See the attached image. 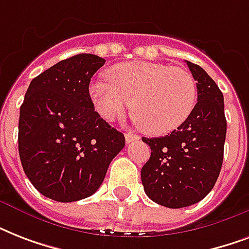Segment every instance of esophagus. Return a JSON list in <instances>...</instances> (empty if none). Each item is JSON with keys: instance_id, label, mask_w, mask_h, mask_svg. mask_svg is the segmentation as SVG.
<instances>
[{"instance_id": "obj_1", "label": "esophagus", "mask_w": 249, "mask_h": 249, "mask_svg": "<svg viewBox=\"0 0 249 249\" xmlns=\"http://www.w3.org/2000/svg\"><path fill=\"white\" fill-rule=\"evenodd\" d=\"M138 140H140V136H138V134H133V133H126V134H125V141H126V143H132V142Z\"/></svg>"}]
</instances>
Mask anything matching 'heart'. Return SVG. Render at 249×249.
<instances>
[{
  "instance_id": "b5f03b06",
  "label": "heart",
  "mask_w": 249,
  "mask_h": 249,
  "mask_svg": "<svg viewBox=\"0 0 249 249\" xmlns=\"http://www.w3.org/2000/svg\"><path fill=\"white\" fill-rule=\"evenodd\" d=\"M107 79L108 83L97 81L89 88L99 115L115 120L132 107L133 117L151 136H163L179 128L196 103V84L185 68L128 62L111 68Z\"/></svg>"
}]
</instances>
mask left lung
I'll list each match as a JSON object with an SVG mask.
<instances>
[{
    "mask_svg": "<svg viewBox=\"0 0 249 249\" xmlns=\"http://www.w3.org/2000/svg\"><path fill=\"white\" fill-rule=\"evenodd\" d=\"M186 63L197 81L193 112L168 136L142 138L151 148L141 170L144 193L168 208H183L204 199L216 183L224 160V95L200 66Z\"/></svg>",
    "mask_w": 249,
    "mask_h": 249,
    "instance_id": "left-lung-1",
    "label": "left lung"
}]
</instances>
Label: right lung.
Listing matches in <instances>:
<instances>
[{"label": "right lung", "mask_w": 249, "mask_h": 249, "mask_svg": "<svg viewBox=\"0 0 249 249\" xmlns=\"http://www.w3.org/2000/svg\"><path fill=\"white\" fill-rule=\"evenodd\" d=\"M94 54L60 60L31 81L19 115V156L24 173L44 196L62 203L93 195L123 133L94 109L90 79L105 64Z\"/></svg>", "instance_id": "add662e5"}]
</instances>
